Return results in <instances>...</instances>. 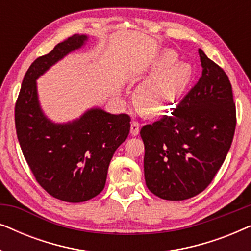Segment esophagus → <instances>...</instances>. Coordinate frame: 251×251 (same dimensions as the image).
<instances>
[{
    "label": "esophagus",
    "instance_id": "1",
    "mask_svg": "<svg viewBox=\"0 0 251 251\" xmlns=\"http://www.w3.org/2000/svg\"><path fill=\"white\" fill-rule=\"evenodd\" d=\"M140 129V123L138 121H132L131 126H130V132H131L132 136H137L139 133Z\"/></svg>",
    "mask_w": 251,
    "mask_h": 251
}]
</instances>
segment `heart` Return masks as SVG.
Returning <instances> with one entry per match:
<instances>
[{"mask_svg":"<svg viewBox=\"0 0 251 251\" xmlns=\"http://www.w3.org/2000/svg\"><path fill=\"white\" fill-rule=\"evenodd\" d=\"M177 59L175 51H163L153 66L154 76L137 89L135 104L143 115L166 113L183 94L192 76V67L187 63H176Z\"/></svg>","mask_w":251,"mask_h":251,"instance_id":"obj_1","label":"heart"}]
</instances>
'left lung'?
Returning a JSON list of instances; mask_svg holds the SVG:
<instances>
[{
  "mask_svg": "<svg viewBox=\"0 0 251 251\" xmlns=\"http://www.w3.org/2000/svg\"><path fill=\"white\" fill-rule=\"evenodd\" d=\"M199 56V81L170 114L140 130L146 186L163 200H186L204 191L224 163L234 137L231 82L201 49Z\"/></svg>",
  "mask_w": 251,
  "mask_h": 251,
  "instance_id": "1",
  "label": "left lung"
}]
</instances>
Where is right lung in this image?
<instances>
[{"instance_id":"obj_1","label":"right lung","mask_w":251,"mask_h":251,"mask_svg":"<svg viewBox=\"0 0 251 251\" xmlns=\"http://www.w3.org/2000/svg\"><path fill=\"white\" fill-rule=\"evenodd\" d=\"M85 40V35L75 34L36 58L15 106L17 137L36 181L51 197L73 203L90 200L104 190L109 162L128 137L131 121L128 114L96 108L77 121L54 125L41 112L36 78Z\"/></svg>"}]
</instances>
